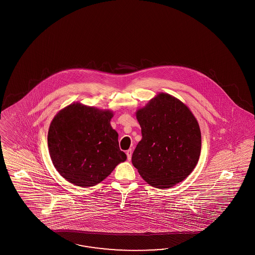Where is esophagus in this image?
Masks as SVG:
<instances>
[{"label": "esophagus", "mask_w": 255, "mask_h": 255, "mask_svg": "<svg viewBox=\"0 0 255 255\" xmlns=\"http://www.w3.org/2000/svg\"><path fill=\"white\" fill-rule=\"evenodd\" d=\"M126 154H127V157H128V160H130L131 159V156H132V150L131 149L127 150Z\"/></svg>", "instance_id": "esophagus-1"}]
</instances>
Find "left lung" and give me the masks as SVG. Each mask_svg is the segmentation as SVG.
<instances>
[{
    "mask_svg": "<svg viewBox=\"0 0 255 255\" xmlns=\"http://www.w3.org/2000/svg\"><path fill=\"white\" fill-rule=\"evenodd\" d=\"M142 139L132 164L146 183L171 188L184 180L200 158V126L190 109L167 93H158L135 112Z\"/></svg>",
    "mask_w": 255,
    "mask_h": 255,
    "instance_id": "8db88e82",
    "label": "left lung"
}]
</instances>
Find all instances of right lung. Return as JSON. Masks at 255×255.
Masks as SVG:
<instances>
[{"instance_id":"obj_1","label":"right lung","mask_w":255,"mask_h":255,"mask_svg":"<svg viewBox=\"0 0 255 255\" xmlns=\"http://www.w3.org/2000/svg\"><path fill=\"white\" fill-rule=\"evenodd\" d=\"M109 109L70 104L49 127L48 150L54 168L72 184L87 188L100 183L127 159L119 134L110 125Z\"/></svg>"}]
</instances>
